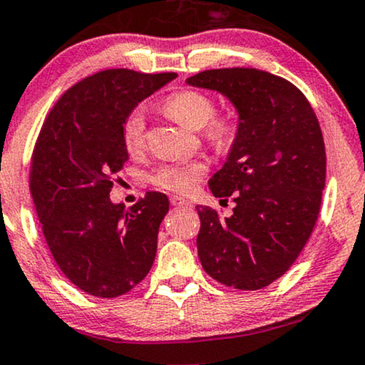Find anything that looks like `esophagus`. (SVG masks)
I'll return each mask as SVG.
<instances>
[{
	"label": "esophagus",
	"instance_id": "esophagus-1",
	"mask_svg": "<svg viewBox=\"0 0 365 365\" xmlns=\"http://www.w3.org/2000/svg\"><path fill=\"white\" fill-rule=\"evenodd\" d=\"M170 202H172V205H175V207L190 205V202H188L187 198H183V197H180V195H172V197H170Z\"/></svg>",
	"mask_w": 365,
	"mask_h": 365
}]
</instances>
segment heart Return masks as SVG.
I'll list each match as a JSON object with an SVG mask.
<instances>
[{"mask_svg": "<svg viewBox=\"0 0 365 365\" xmlns=\"http://www.w3.org/2000/svg\"><path fill=\"white\" fill-rule=\"evenodd\" d=\"M163 110L175 121L188 129H202V136L215 151H227L236 141L239 123L230 114H217L215 101L209 94L195 89H183L170 94L163 101ZM123 145L128 153H138L145 145L146 114L141 106L131 109L121 128ZM200 161L190 163H165L151 175V183L161 190L188 193L205 173Z\"/></svg>", "mask_w": 365, "mask_h": 365, "instance_id": "b5f03b06", "label": "heart"}]
</instances>
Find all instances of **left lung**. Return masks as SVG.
I'll use <instances>...</instances> for the list:
<instances>
[{
  "label": "left lung",
  "mask_w": 365,
  "mask_h": 365,
  "mask_svg": "<svg viewBox=\"0 0 365 365\" xmlns=\"http://www.w3.org/2000/svg\"><path fill=\"white\" fill-rule=\"evenodd\" d=\"M187 82L239 113L229 158L209 180L215 197L232 195L234 214L197 205L202 267L225 286L261 289L292 267L317 224L327 173L317 114L297 86L257 68H212Z\"/></svg>",
  "instance_id": "left-lung-1"
}]
</instances>
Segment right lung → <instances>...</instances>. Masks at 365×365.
Returning a JSON list of instances; mask_svg holds the SVG:
<instances>
[{"mask_svg": "<svg viewBox=\"0 0 365 365\" xmlns=\"http://www.w3.org/2000/svg\"><path fill=\"white\" fill-rule=\"evenodd\" d=\"M175 77L129 68L86 77L60 96L36 138L30 193L45 241L67 279L92 297H121L153 266L168 197L146 192L126 209L109 192L128 161L124 118Z\"/></svg>", "mask_w": 365, "mask_h": 365, "instance_id": "right-lung-1", "label": "right lung"}]
</instances>
